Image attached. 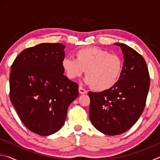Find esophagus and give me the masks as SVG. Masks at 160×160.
<instances>
[{
  "instance_id": "34e87169",
  "label": "esophagus",
  "mask_w": 160,
  "mask_h": 160,
  "mask_svg": "<svg viewBox=\"0 0 160 160\" xmlns=\"http://www.w3.org/2000/svg\"><path fill=\"white\" fill-rule=\"evenodd\" d=\"M78 90H79V93L81 94H86L88 92H87L86 90H85V89L82 88V87H79V88H78Z\"/></svg>"
}]
</instances>
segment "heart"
Here are the masks:
<instances>
[{
	"label": "heart",
	"instance_id": "heart-1",
	"mask_svg": "<svg viewBox=\"0 0 160 160\" xmlns=\"http://www.w3.org/2000/svg\"><path fill=\"white\" fill-rule=\"evenodd\" d=\"M75 57L62 61V68L69 79H78L86 70L85 82L100 92L109 90L118 82L123 68L119 56L102 48L90 47L77 51Z\"/></svg>",
	"mask_w": 160,
	"mask_h": 160
}]
</instances>
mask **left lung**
<instances>
[{"label": "left lung", "mask_w": 160, "mask_h": 160, "mask_svg": "<svg viewBox=\"0 0 160 160\" xmlns=\"http://www.w3.org/2000/svg\"><path fill=\"white\" fill-rule=\"evenodd\" d=\"M123 65L120 78L109 90L89 92L90 121L94 128L108 135H120L137 122L144 110L150 88V75L144 58L123 43Z\"/></svg>", "instance_id": "8db88e82"}]
</instances>
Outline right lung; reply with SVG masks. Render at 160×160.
<instances>
[{"instance_id": "add662e5", "label": "right lung", "mask_w": 160, "mask_h": 160, "mask_svg": "<svg viewBox=\"0 0 160 160\" xmlns=\"http://www.w3.org/2000/svg\"><path fill=\"white\" fill-rule=\"evenodd\" d=\"M66 47L42 43L23 50L10 75V99L22 122L42 136L58 131L69 105L78 97V85L63 75Z\"/></svg>"}]
</instances>
